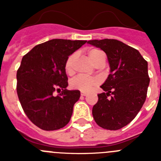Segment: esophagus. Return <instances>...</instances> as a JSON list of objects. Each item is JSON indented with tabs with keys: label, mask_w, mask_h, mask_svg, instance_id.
<instances>
[{
	"label": "esophagus",
	"mask_w": 161,
	"mask_h": 161,
	"mask_svg": "<svg viewBox=\"0 0 161 161\" xmlns=\"http://www.w3.org/2000/svg\"><path fill=\"white\" fill-rule=\"evenodd\" d=\"M80 95H81V96H86V95H87V93H85V92H81V93H80Z\"/></svg>",
	"instance_id": "34e87169"
}]
</instances>
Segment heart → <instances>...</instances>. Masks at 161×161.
Wrapping results in <instances>:
<instances>
[{"label": "heart", "mask_w": 161, "mask_h": 161, "mask_svg": "<svg viewBox=\"0 0 161 161\" xmlns=\"http://www.w3.org/2000/svg\"><path fill=\"white\" fill-rule=\"evenodd\" d=\"M102 54H104L102 51L97 49L91 50L89 52V55L90 57L91 60L93 61V63L95 64L97 60L98 57ZM76 54L73 53L70 55L67 59L64 64L65 72L68 74L71 75L73 72V64L74 61L76 59ZM99 83V80L96 77H89V76H85L80 75V76H76L75 78L71 80V87L74 89H78V90L84 91V92H88L94 87Z\"/></svg>", "instance_id": "obj_1"}]
</instances>
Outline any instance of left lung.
Returning a JSON list of instances; mask_svg holds the SVG:
<instances>
[{
    "label": "left lung",
    "mask_w": 161,
    "mask_h": 161,
    "mask_svg": "<svg viewBox=\"0 0 161 161\" xmlns=\"http://www.w3.org/2000/svg\"><path fill=\"white\" fill-rule=\"evenodd\" d=\"M88 43L106 52L110 68L101 86L105 93L97 95L93 107V119L102 128L119 130L136 118L146 100L150 82L147 62L139 51L116 39H95Z\"/></svg>",
    "instance_id": "obj_1"
}]
</instances>
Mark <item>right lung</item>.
<instances>
[{
	"mask_svg": "<svg viewBox=\"0 0 161 161\" xmlns=\"http://www.w3.org/2000/svg\"><path fill=\"white\" fill-rule=\"evenodd\" d=\"M86 42L55 38L38 44L22 57L17 72V93L28 119L39 128L55 130L69 123L80 92L66 89L64 64ZM55 91L59 95H54Z\"/></svg>",
	"mask_w": 161,
	"mask_h": 161,
	"instance_id": "obj_1",
	"label": "right lung"
}]
</instances>
